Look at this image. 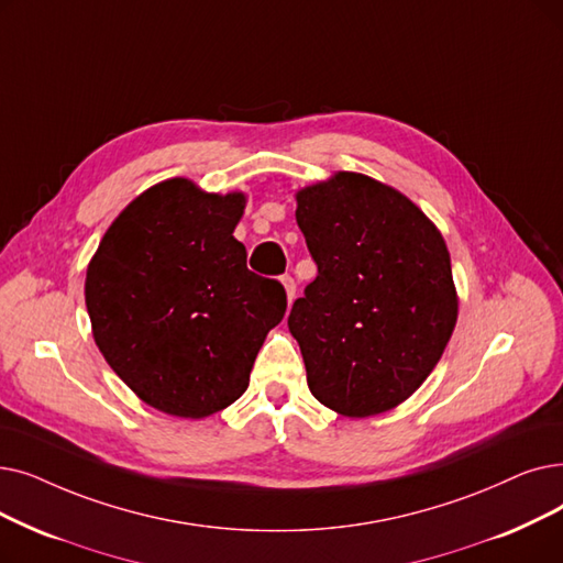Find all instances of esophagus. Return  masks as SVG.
<instances>
[{
  "instance_id": "esophagus-1",
  "label": "esophagus",
  "mask_w": 563,
  "mask_h": 563,
  "mask_svg": "<svg viewBox=\"0 0 563 563\" xmlns=\"http://www.w3.org/2000/svg\"><path fill=\"white\" fill-rule=\"evenodd\" d=\"M280 283H283V287H285L287 303H291V301H295V295H297V283H295V278H291V276H283Z\"/></svg>"
}]
</instances>
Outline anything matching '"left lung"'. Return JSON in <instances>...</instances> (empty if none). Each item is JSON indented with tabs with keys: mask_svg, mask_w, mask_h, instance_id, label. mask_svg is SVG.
<instances>
[{
	"mask_svg": "<svg viewBox=\"0 0 563 563\" xmlns=\"http://www.w3.org/2000/svg\"><path fill=\"white\" fill-rule=\"evenodd\" d=\"M317 264L287 317L310 394L350 419L405 402L442 358L457 291L442 232L407 195L358 173L297 190Z\"/></svg>",
	"mask_w": 563,
	"mask_h": 563,
	"instance_id": "left-lung-1",
	"label": "left lung"
}]
</instances>
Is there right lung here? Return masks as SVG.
<instances>
[{"instance_id":"1","label":"right lung","mask_w":563,"mask_h":563,"mask_svg":"<svg viewBox=\"0 0 563 563\" xmlns=\"http://www.w3.org/2000/svg\"><path fill=\"white\" fill-rule=\"evenodd\" d=\"M246 192L175 177L121 211L87 266L96 347L150 407L205 419L249 388L266 333L285 314L278 280L255 276L234 228Z\"/></svg>"}]
</instances>
